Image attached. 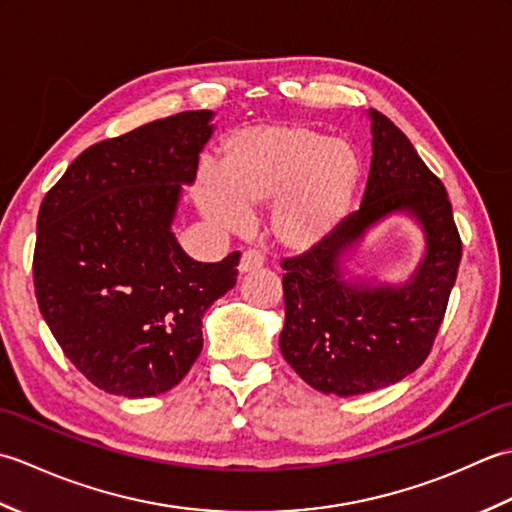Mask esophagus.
Masks as SVG:
<instances>
[{"instance_id": "1", "label": "esophagus", "mask_w": 512, "mask_h": 512, "mask_svg": "<svg viewBox=\"0 0 512 512\" xmlns=\"http://www.w3.org/2000/svg\"><path fill=\"white\" fill-rule=\"evenodd\" d=\"M264 266V255L259 253V250H246L239 259V275H246V273H255Z\"/></svg>"}]
</instances>
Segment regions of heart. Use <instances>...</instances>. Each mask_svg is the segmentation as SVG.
<instances>
[{"label":"heart","instance_id":"b5f03b06","mask_svg":"<svg viewBox=\"0 0 512 512\" xmlns=\"http://www.w3.org/2000/svg\"><path fill=\"white\" fill-rule=\"evenodd\" d=\"M361 182L363 158L352 143L303 123H270L228 138L220 173L202 167L195 198L224 228L244 226L248 211L273 204L277 242L310 250L345 222Z\"/></svg>","mask_w":512,"mask_h":512}]
</instances>
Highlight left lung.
<instances>
[{"instance_id":"left-lung-1","label":"left lung","mask_w":512,"mask_h":512,"mask_svg":"<svg viewBox=\"0 0 512 512\" xmlns=\"http://www.w3.org/2000/svg\"><path fill=\"white\" fill-rule=\"evenodd\" d=\"M372 167L361 209L319 246L284 259L288 365L323 394L356 396L389 387L424 363L458 277L462 242L447 189L409 138L376 110ZM409 214L425 233V255L405 285L345 280L342 259L389 214Z\"/></svg>"}]
</instances>
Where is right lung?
I'll use <instances>...</instances> for the list:
<instances>
[{"mask_svg": "<svg viewBox=\"0 0 512 512\" xmlns=\"http://www.w3.org/2000/svg\"><path fill=\"white\" fill-rule=\"evenodd\" d=\"M213 112H182L103 140L41 202L39 310L72 365L107 394L176 387L202 352V317L237 281L239 253L195 262L171 231Z\"/></svg>", "mask_w": 512, "mask_h": 512, "instance_id": "add662e5", "label": "right lung"}]
</instances>
